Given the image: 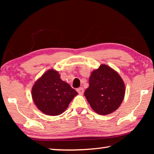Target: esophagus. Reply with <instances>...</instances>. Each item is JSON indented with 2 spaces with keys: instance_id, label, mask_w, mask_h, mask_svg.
<instances>
[{
  "instance_id": "34e87169",
  "label": "esophagus",
  "mask_w": 154,
  "mask_h": 154,
  "mask_svg": "<svg viewBox=\"0 0 154 154\" xmlns=\"http://www.w3.org/2000/svg\"><path fill=\"white\" fill-rule=\"evenodd\" d=\"M77 91L78 93L80 94H83V92H84V90H83V88H79L77 89Z\"/></svg>"
}]
</instances>
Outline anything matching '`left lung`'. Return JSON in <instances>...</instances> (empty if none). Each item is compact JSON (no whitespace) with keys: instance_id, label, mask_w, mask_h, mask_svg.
<instances>
[{"instance_id":"8db88e82","label":"left lung","mask_w":154,"mask_h":154,"mask_svg":"<svg viewBox=\"0 0 154 154\" xmlns=\"http://www.w3.org/2000/svg\"><path fill=\"white\" fill-rule=\"evenodd\" d=\"M89 83L84 95L98 114H110L120 106L125 94V85L113 69L105 64L100 65L91 73Z\"/></svg>"}]
</instances>
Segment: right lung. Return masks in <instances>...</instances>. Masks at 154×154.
Returning <instances> with one entry per match:
<instances>
[{"label": "right lung", "mask_w": 154, "mask_h": 154, "mask_svg": "<svg viewBox=\"0 0 154 154\" xmlns=\"http://www.w3.org/2000/svg\"><path fill=\"white\" fill-rule=\"evenodd\" d=\"M77 92L50 69L35 82L32 89L34 103L43 113L58 116L66 110Z\"/></svg>", "instance_id": "add662e5"}]
</instances>
